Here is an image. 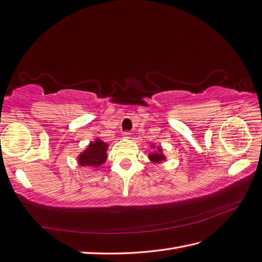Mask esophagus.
<instances>
[{
  "mask_svg": "<svg viewBox=\"0 0 262 262\" xmlns=\"http://www.w3.org/2000/svg\"><path fill=\"white\" fill-rule=\"evenodd\" d=\"M124 138H130V133L129 132H126V133H124Z\"/></svg>",
  "mask_w": 262,
  "mask_h": 262,
  "instance_id": "esophagus-1",
  "label": "esophagus"
}]
</instances>
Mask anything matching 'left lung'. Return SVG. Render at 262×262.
<instances>
[{
    "label": "left lung",
    "mask_w": 262,
    "mask_h": 262,
    "mask_svg": "<svg viewBox=\"0 0 262 262\" xmlns=\"http://www.w3.org/2000/svg\"><path fill=\"white\" fill-rule=\"evenodd\" d=\"M150 151L148 154V160L150 163L156 164V165H161V164H164V162L167 161V157L165 156V154L163 153V148L162 146H156L155 144H150Z\"/></svg>",
    "instance_id": "obj_1"
}]
</instances>
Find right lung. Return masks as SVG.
<instances>
[{
    "mask_svg": "<svg viewBox=\"0 0 262 262\" xmlns=\"http://www.w3.org/2000/svg\"><path fill=\"white\" fill-rule=\"evenodd\" d=\"M109 144L100 138L91 141L80 154L77 156V164L81 167H89L93 171H98L99 167L107 161V150Z\"/></svg>",
    "mask_w": 262,
    "mask_h": 262,
    "instance_id": "add662e5",
    "label": "right lung"
}]
</instances>
